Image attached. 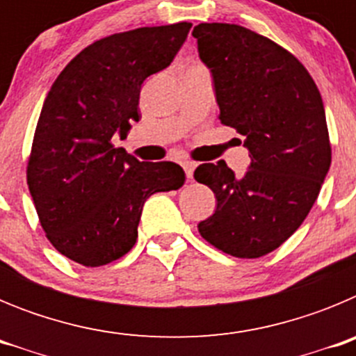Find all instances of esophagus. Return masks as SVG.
I'll use <instances>...</instances> for the list:
<instances>
[{"mask_svg": "<svg viewBox=\"0 0 356 356\" xmlns=\"http://www.w3.org/2000/svg\"><path fill=\"white\" fill-rule=\"evenodd\" d=\"M181 165H184L185 175H187V178H188V180H191V178H193V175H194V169H196V162H191V160H185V162L181 163Z\"/></svg>", "mask_w": 356, "mask_h": 356, "instance_id": "obj_1", "label": "esophagus"}]
</instances>
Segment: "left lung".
I'll return each mask as SVG.
<instances>
[{
	"label": "left lung",
	"instance_id": "1",
	"mask_svg": "<svg viewBox=\"0 0 356 356\" xmlns=\"http://www.w3.org/2000/svg\"><path fill=\"white\" fill-rule=\"evenodd\" d=\"M212 71L219 119L244 137L250 169L242 178L219 160L194 171L217 209L197 225L201 237L237 259H259L300 228L332 163L323 97L292 53L238 24L193 30Z\"/></svg>",
	"mask_w": 356,
	"mask_h": 356
}]
</instances>
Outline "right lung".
<instances>
[{"label": "right lung", "mask_w": 356, "mask_h": 356, "mask_svg": "<svg viewBox=\"0 0 356 356\" xmlns=\"http://www.w3.org/2000/svg\"><path fill=\"white\" fill-rule=\"evenodd\" d=\"M193 24L144 26L99 39L58 74L37 121L26 181L55 250L85 267L137 242L144 201L185 184L175 162H139L112 144L139 121L143 81L168 67Z\"/></svg>", "instance_id": "obj_1"}]
</instances>
